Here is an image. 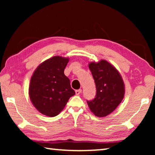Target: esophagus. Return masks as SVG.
Returning a JSON list of instances; mask_svg holds the SVG:
<instances>
[{"instance_id":"obj_1","label":"esophagus","mask_w":155,"mask_h":155,"mask_svg":"<svg viewBox=\"0 0 155 155\" xmlns=\"http://www.w3.org/2000/svg\"><path fill=\"white\" fill-rule=\"evenodd\" d=\"M82 92V90H76L75 91V93H76V94H77V95H79V94Z\"/></svg>"}]
</instances>
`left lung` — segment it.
<instances>
[{
  "label": "left lung",
  "instance_id": "1",
  "mask_svg": "<svg viewBox=\"0 0 155 155\" xmlns=\"http://www.w3.org/2000/svg\"><path fill=\"white\" fill-rule=\"evenodd\" d=\"M95 81V98L87 101L91 111L97 117H105L121 103L125 93L124 83L120 72L106 60L89 64Z\"/></svg>",
  "mask_w": 155,
  "mask_h": 155
}]
</instances>
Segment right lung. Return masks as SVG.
<instances>
[{"label":"right lung","mask_w":155,"mask_h":155,"mask_svg":"<svg viewBox=\"0 0 155 155\" xmlns=\"http://www.w3.org/2000/svg\"><path fill=\"white\" fill-rule=\"evenodd\" d=\"M68 61V57H52L39 65L31 78L28 94L31 103L46 116L58 115L75 94L64 74Z\"/></svg>","instance_id":"obj_1"}]
</instances>
